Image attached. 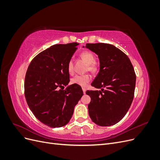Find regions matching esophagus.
Listing matches in <instances>:
<instances>
[{
  "label": "esophagus",
  "mask_w": 160,
  "mask_h": 160,
  "mask_svg": "<svg viewBox=\"0 0 160 160\" xmlns=\"http://www.w3.org/2000/svg\"><path fill=\"white\" fill-rule=\"evenodd\" d=\"M82 89H83V93H84V94H85V92H86V89H85V88H82Z\"/></svg>",
  "instance_id": "esophagus-1"
}]
</instances>
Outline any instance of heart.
<instances>
[{"label": "heart", "mask_w": 160, "mask_h": 160, "mask_svg": "<svg viewBox=\"0 0 160 160\" xmlns=\"http://www.w3.org/2000/svg\"><path fill=\"white\" fill-rule=\"evenodd\" d=\"M82 59L88 63V70L89 71L93 72L96 70L97 67L95 65V58L94 55L91 51H85L82 52L80 55ZM67 71L69 74H72L73 72V62L70 60L67 64ZM90 76L88 75H77L72 77L71 79V83L72 84L78 85L81 87H85L88 82L90 81Z\"/></svg>", "instance_id": "obj_1"}]
</instances>
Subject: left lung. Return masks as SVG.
I'll return each mask as SVG.
<instances>
[{"instance_id": "1", "label": "left lung", "mask_w": 160, "mask_h": 160, "mask_svg": "<svg viewBox=\"0 0 160 160\" xmlns=\"http://www.w3.org/2000/svg\"><path fill=\"white\" fill-rule=\"evenodd\" d=\"M83 47H85L84 46ZM98 55L99 72L91 85L99 91H87L91 120L100 126L118 123L127 113L133 99L136 76L125 53L108 43H88L85 46Z\"/></svg>"}]
</instances>
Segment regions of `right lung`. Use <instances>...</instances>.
<instances>
[{
  "instance_id": "add662e5",
  "label": "right lung",
  "mask_w": 160,
  "mask_h": 160,
  "mask_svg": "<svg viewBox=\"0 0 160 160\" xmlns=\"http://www.w3.org/2000/svg\"><path fill=\"white\" fill-rule=\"evenodd\" d=\"M78 45H52L34 58L27 69L25 79L27 104L37 119L49 127L60 128L68 123L83 95L79 85H67L70 81L67 64Z\"/></svg>"
}]
</instances>
